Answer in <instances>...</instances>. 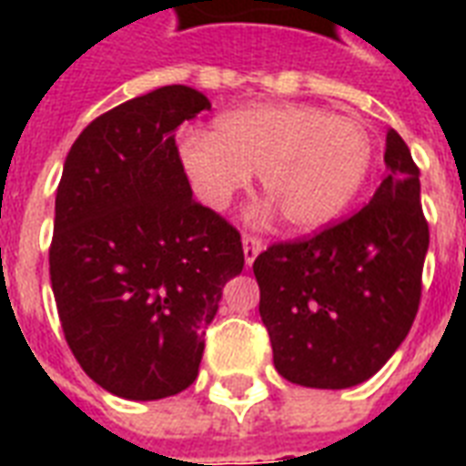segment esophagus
I'll return each mask as SVG.
<instances>
[{
  "mask_svg": "<svg viewBox=\"0 0 466 466\" xmlns=\"http://www.w3.org/2000/svg\"><path fill=\"white\" fill-rule=\"evenodd\" d=\"M241 244H244V261H247V266H251V263L256 261V256L263 251L261 239H256L251 234H244V237H241Z\"/></svg>",
  "mask_w": 466,
  "mask_h": 466,
  "instance_id": "esophagus-1",
  "label": "esophagus"
}]
</instances>
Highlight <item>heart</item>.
<instances>
[{"label": "heart", "mask_w": 466, "mask_h": 466, "mask_svg": "<svg viewBox=\"0 0 466 466\" xmlns=\"http://www.w3.org/2000/svg\"><path fill=\"white\" fill-rule=\"evenodd\" d=\"M178 159L196 196L222 210L261 174L263 193L288 225L311 232L353 203L372 164L360 120L309 104H256L222 113L215 133L188 130Z\"/></svg>", "instance_id": "1"}]
</instances>
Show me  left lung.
I'll return each mask as SVG.
<instances>
[{
    "mask_svg": "<svg viewBox=\"0 0 466 466\" xmlns=\"http://www.w3.org/2000/svg\"><path fill=\"white\" fill-rule=\"evenodd\" d=\"M380 188L360 212L317 237L273 244L254 261L273 365L292 384L348 390L382 370L420 302L428 222L419 167L387 130Z\"/></svg>",
    "mask_w": 466,
    "mask_h": 466,
    "instance_id": "8db88e82",
    "label": "left lung"
}]
</instances>
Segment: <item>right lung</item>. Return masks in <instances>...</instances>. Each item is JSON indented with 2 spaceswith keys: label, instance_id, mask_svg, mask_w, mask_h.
<instances>
[{
  "label": "right lung",
  "instance_id": "right-lung-1",
  "mask_svg": "<svg viewBox=\"0 0 466 466\" xmlns=\"http://www.w3.org/2000/svg\"><path fill=\"white\" fill-rule=\"evenodd\" d=\"M210 108L171 84L84 127L55 198L50 247L62 331L86 375L155 401L196 382L222 288L244 268L239 232L193 200L176 127Z\"/></svg>",
  "mask_w": 466,
  "mask_h": 466
}]
</instances>
